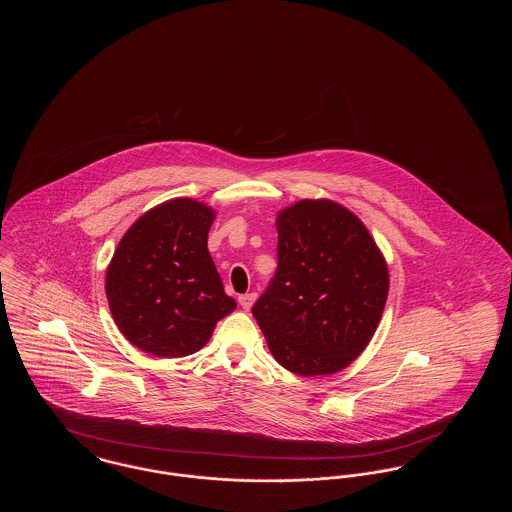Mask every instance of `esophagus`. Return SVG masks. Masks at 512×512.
I'll return each instance as SVG.
<instances>
[{"label": "esophagus", "instance_id": "34e87169", "mask_svg": "<svg viewBox=\"0 0 512 512\" xmlns=\"http://www.w3.org/2000/svg\"><path fill=\"white\" fill-rule=\"evenodd\" d=\"M255 299H257V293H244V295H240V305L244 307L245 311H249L251 307H253V303H255Z\"/></svg>", "mask_w": 512, "mask_h": 512}]
</instances>
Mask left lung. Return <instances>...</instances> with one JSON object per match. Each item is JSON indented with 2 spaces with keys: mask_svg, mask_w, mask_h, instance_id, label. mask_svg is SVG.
Segmentation results:
<instances>
[{
  "mask_svg": "<svg viewBox=\"0 0 512 512\" xmlns=\"http://www.w3.org/2000/svg\"><path fill=\"white\" fill-rule=\"evenodd\" d=\"M278 267L255 301L274 359L299 376L355 361L384 313L388 267L365 224L328 199H303L278 220Z\"/></svg>",
  "mask_w": 512,
  "mask_h": 512,
  "instance_id": "obj_1",
  "label": "left lung"
}]
</instances>
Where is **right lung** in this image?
Instances as JSON below:
<instances>
[{
  "instance_id": "1",
  "label": "right lung",
  "mask_w": 512,
  "mask_h": 512,
  "mask_svg": "<svg viewBox=\"0 0 512 512\" xmlns=\"http://www.w3.org/2000/svg\"><path fill=\"white\" fill-rule=\"evenodd\" d=\"M215 213L172 199L136 220L107 268L105 292L122 336L153 357L199 351L236 309L207 249Z\"/></svg>"
}]
</instances>
